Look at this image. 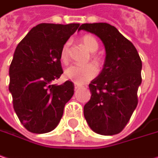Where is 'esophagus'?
<instances>
[{
	"mask_svg": "<svg viewBox=\"0 0 158 158\" xmlns=\"http://www.w3.org/2000/svg\"><path fill=\"white\" fill-rule=\"evenodd\" d=\"M79 87H80V85H79V84H78V83H74V88H75V90H77Z\"/></svg>",
	"mask_w": 158,
	"mask_h": 158,
	"instance_id": "obj_1",
	"label": "esophagus"
}]
</instances>
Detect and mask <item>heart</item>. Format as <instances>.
<instances>
[{
  "mask_svg": "<svg viewBox=\"0 0 158 158\" xmlns=\"http://www.w3.org/2000/svg\"><path fill=\"white\" fill-rule=\"evenodd\" d=\"M81 44L91 52H94L98 49V40L91 35H85L80 38ZM69 47L70 42H66L61 47L60 52V58L61 61L67 62L69 60ZM94 59L98 60L97 56H94ZM98 74V68L95 64L89 63L86 65H70L65 70V76L67 79L72 80L75 83H83L89 79L95 78Z\"/></svg>",
  "mask_w": 158,
  "mask_h": 158,
  "instance_id": "1",
  "label": "heart"
}]
</instances>
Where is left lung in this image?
Returning a JSON list of instances; mask_svg holds the SVG:
<instances>
[{
    "label": "left lung",
    "instance_id": "1",
    "mask_svg": "<svg viewBox=\"0 0 158 158\" xmlns=\"http://www.w3.org/2000/svg\"><path fill=\"white\" fill-rule=\"evenodd\" d=\"M79 30L95 34L106 48L101 73L89 84L90 100L84 106V116L96 133H120L138 105L142 62L132 43L107 23L82 24Z\"/></svg>",
    "mask_w": 158,
    "mask_h": 158
}]
</instances>
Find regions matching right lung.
Instances as JSON below:
<instances>
[{
    "mask_svg": "<svg viewBox=\"0 0 158 158\" xmlns=\"http://www.w3.org/2000/svg\"><path fill=\"white\" fill-rule=\"evenodd\" d=\"M79 27L77 23L39 24L16 47L9 70V90L17 115L30 132L54 130L74 94L70 80L59 86L52 82L63 73L60 50Z\"/></svg>",
    "mask_w": 158,
    "mask_h": 158,
    "instance_id": "1",
    "label": "right lung"
}]
</instances>
